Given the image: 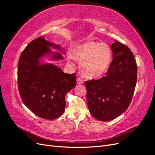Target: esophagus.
<instances>
[{"instance_id": "obj_1", "label": "esophagus", "mask_w": 155, "mask_h": 155, "mask_svg": "<svg viewBox=\"0 0 155 155\" xmlns=\"http://www.w3.org/2000/svg\"><path fill=\"white\" fill-rule=\"evenodd\" d=\"M77 84H83V80L82 79H81L80 78H78L76 80Z\"/></svg>"}]
</instances>
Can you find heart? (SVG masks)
Masks as SVG:
<instances>
[{"mask_svg":"<svg viewBox=\"0 0 155 155\" xmlns=\"http://www.w3.org/2000/svg\"><path fill=\"white\" fill-rule=\"evenodd\" d=\"M72 56L80 61L79 68L84 76L95 79L107 72L112 60V50L106 43L87 41L75 46Z\"/></svg>","mask_w":155,"mask_h":155,"instance_id":"obj_1","label":"heart"}]
</instances>
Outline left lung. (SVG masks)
<instances>
[{
    "mask_svg": "<svg viewBox=\"0 0 155 155\" xmlns=\"http://www.w3.org/2000/svg\"><path fill=\"white\" fill-rule=\"evenodd\" d=\"M113 59L107 76L85 81L89 111L102 121L116 118L127 109L137 80V65L132 51L114 41L111 45Z\"/></svg>",
    "mask_w": 155,
    "mask_h": 155,
    "instance_id": "1",
    "label": "left lung"
}]
</instances>
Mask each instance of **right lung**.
<instances>
[{
    "mask_svg": "<svg viewBox=\"0 0 155 155\" xmlns=\"http://www.w3.org/2000/svg\"><path fill=\"white\" fill-rule=\"evenodd\" d=\"M50 48L60 51H52ZM65 48L39 37L22 52L18 63V88L22 102L40 118L54 120L65 109V95L76 85V74L64 73L56 65L45 62L61 61Z\"/></svg>",
    "mask_w": 155,
    "mask_h": 155,
    "instance_id": "obj_1",
    "label": "right lung"
}]
</instances>
